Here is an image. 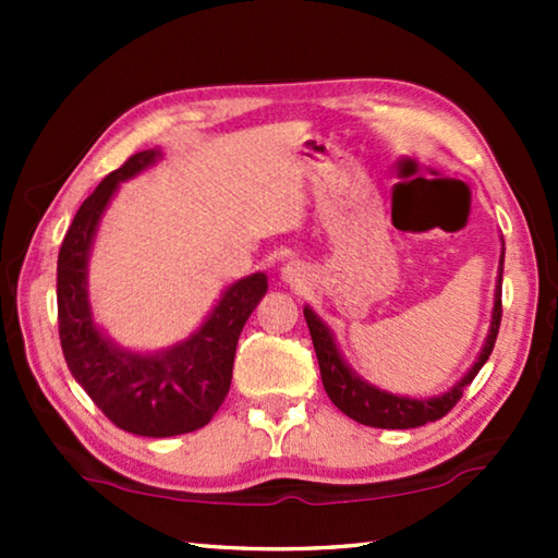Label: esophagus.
<instances>
[{
	"label": "esophagus",
	"instance_id": "obj_1",
	"mask_svg": "<svg viewBox=\"0 0 558 558\" xmlns=\"http://www.w3.org/2000/svg\"><path fill=\"white\" fill-rule=\"evenodd\" d=\"M282 280L290 282V286H305V270H302L300 263H288L286 268H282Z\"/></svg>",
	"mask_w": 558,
	"mask_h": 558
}]
</instances>
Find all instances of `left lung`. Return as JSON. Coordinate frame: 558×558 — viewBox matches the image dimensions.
Listing matches in <instances>:
<instances>
[{
  "label": "left lung",
  "mask_w": 558,
  "mask_h": 558,
  "mask_svg": "<svg viewBox=\"0 0 558 558\" xmlns=\"http://www.w3.org/2000/svg\"><path fill=\"white\" fill-rule=\"evenodd\" d=\"M505 258V253H502ZM305 319L310 327V337H313L319 374H323L325 391L339 411L347 413L349 418L372 428H418L426 426L446 415L452 405L462 399V391L468 389L475 379L477 372L483 369V364L489 359L497 342L499 323H502V263H499V278H497V292H495V313H493V327H489L487 342L483 347V354L475 362V366L468 372L465 379L452 386L448 393L438 396V399L428 401H415V399H401V396L386 393L374 389L366 381L359 379L349 366L342 362V356L337 352V344L329 329L319 323V317L313 310L305 307Z\"/></svg>",
  "instance_id": "obj_1"
}]
</instances>
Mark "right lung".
Segmentation results:
<instances>
[{"instance_id": "right-lung-1", "label": "right lung", "mask_w": 558, "mask_h": 558, "mask_svg": "<svg viewBox=\"0 0 558 558\" xmlns=\"http://www.w3.org/2000/svg\"><path fill=\"white\" fill-rule=\"evenodd\" d=\"M157 155L145 149L128 157L81 204L59 251L56 300L65 364L93 403L122 430L169 438L204 428L219 411L231 389L241 329L266 295L268 278L256 272L233 282L199 332L162 354L125 352L98 332L86 290L93 233L118 184L143 172Z\"/></svg>"}]
</instances>
